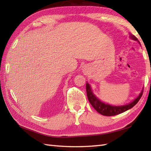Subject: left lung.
I'll use <instances>...</instances> for the list:
<instances>
[{"label":"left lung","mask_w":151,"mask_h":151,"mask_svg":"<svg viewBox=\"0 0 151 151\" xmlns=\"http://www.w3.org/2000/svg\"><path fill=\"white\" fill-rule=\"evenodd\" d=\"M130 37L131 39H132L133 40L138 41V43L140 44L139 41L137 40V38L136 36H134V35L130 34ZM86 92H87L88 100L92 106L93 107L99 114H102V115H106V116H113V115H116L121 113H123V112L126 111L127 110H129L130 108H132L137 103V102H138L143 94L142 90L141 91L138 97L134 99V100L132 102H131L130 103L126 105L118 106H111L108 104H105L104 102L99 100V99L93 94V93L91 90V86H89L88 82L86 83Z\"/></svg>","instance_id":"obj_1"}]
</instances>
